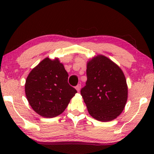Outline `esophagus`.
<instances>
[{"label": "esophagus", "mask_w": 154, "mask_h": 154, "mask_svg": "<svg viewBox=\"0 0 154 154\" xmlns=\"http://www.w3.org/2000/svg\"><path fill=\"white\" fill-rule=\"evenodd\" d=\"M81 84H79V85H77L76 86H75V89L77 90L78 92L80 91V90H81Z\"/></svg>", "instance_id": "esophagus-1"}]
</instances>
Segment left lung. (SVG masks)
<instances>
[{
	"label": "left lung",
	"mask_w": 154,
	"mask_h": 154,
	"mask_svg": "<svg viewBox=\"0 0 154 154\" xmlns=\"http://www.w3.org/2000/svg\"><path fill=\"white\" fill-rule=\"evenodd\" d=\"M87 81L81 94L91 116L109 121L121 114L128 99L125 77L106 57L97 55L87 65Z\"/></svg>",
	"instance_id": "1"
}]
</instances>
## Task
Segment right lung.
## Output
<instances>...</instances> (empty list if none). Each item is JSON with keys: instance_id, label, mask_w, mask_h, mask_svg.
<instances>
[{"instance_id": "obj_1", "label": "right lung", "mask_w": 154, "mask_h": 154, "mask_svg": "<svg viewBox=\"0 0 154 154\" xmlns=\"http://www.w3.org/2000/svg\"><path fill=\"white\" fill-rule=\"evenodd\" d=\"M68 73L58 59L45 58L27 77V100L38 114L45 118L57 116L68 106L77 91L68 83Z\"/></svg>"}]
</instances>
